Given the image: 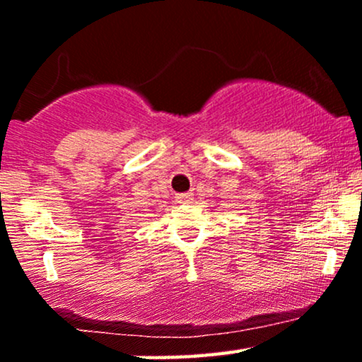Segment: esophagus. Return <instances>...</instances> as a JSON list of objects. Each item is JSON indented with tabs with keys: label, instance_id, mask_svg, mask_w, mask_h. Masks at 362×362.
Wrapping results in <instances>:
<instances>
[{
	"label": "esophagus",
	"instance_id": "34e87169",
	"mask_svg": "<svg viewBox=\"0 0 362 362\" xmlns=\"http://www.w3.org/2000/svg\"><path fill=\"white\" fill-rule=\"evenodd\" d=\"M194 199V194L192 192H184V194H177V201L180 202V204H190Z\"/></svg>",
	"mask_w": 362,
	"mask_h": 362
}]
</instances>
